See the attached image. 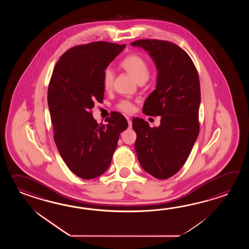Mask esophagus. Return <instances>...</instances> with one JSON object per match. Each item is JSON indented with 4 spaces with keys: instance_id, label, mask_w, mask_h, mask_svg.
<instances>
[{
    "instance_id": "esophagus-1",
    "label": "esophagus",
    "mask_w": 249,
    "mask_h": 249,
    "mask_svg": "<svg viewBox=\"0 0 249 249\" xmlns=\"http://www.w3.org/2000/svg\"><path fill=\"white\" fill-rule=\"evenodd\" d=\"M127 119H128V128H129V129H131L132 127V122L130 120V119H129V118H127Z\"/></svg>"
}]
</instances>
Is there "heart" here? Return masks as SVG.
Here are the masks:
<instances>
[{
	"instance_id": "1",
	"label": "heart",
	"mask_w": 249,
	"mask_h": 249,
	"mask_svg": "<svg viewBox=\"0 0 249 249\" xmlns=\"http://www.w3.org/2000/svg\"><path fill=\"white\" fill-rule=\"evenodd\" d=\"M120 67L127 74L131 75L133 79L139 83H145L149 76V69L146 60L137 54H131L124 58ZM114 81V74L110 69L104 71L102 77V85L105 90H110ZM119 108L124 112H132L133 106L129 101H124L119 104Z\"/></svg>"
}]
</instances>
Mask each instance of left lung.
I'll return each mask as SVG.
<instances>
[{"label":"left lung","instance_id":"8db88e82","mask_svg":"<svg viewBox=\"0 0 249 249\" xmlns=\"http://www.w3.org/2000/svg\"><path fill=\"white\" fill-rule=\"evenodd\" d=\"M131 45L145 50L158 71L156 89L144 102L143 113L161 117L154 128L133 118L134 148L143 169L164 180L182 167L198 136L199 78L191 57L177 44L147 39Z\"/></svg>","mask_w":249,"mask_h":249}]
</instances>
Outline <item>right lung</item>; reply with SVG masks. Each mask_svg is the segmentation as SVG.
Segmentation results:
<instances>
[{
	"label": "right lung",
	"mask_w": 249,
	"mask_h": 249,
	"mask_svg": "<svg viewBox=\"0 0 249 249\" xmlns=\"http://www.w3.org/2000/svg\"><path fill=\"white\" fill-rule=\"evenodd\" d=\"M125 45L90 42L71 48L60 57L48 88L54 141L65 163L82 179H93L109 167L120 133L128 127L113 112L107 124H98L91 108L103 100L105 69Z\"/></svg>",
	"instance_id": "add662e5"
}]
</instances>
